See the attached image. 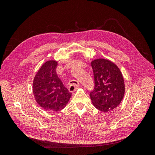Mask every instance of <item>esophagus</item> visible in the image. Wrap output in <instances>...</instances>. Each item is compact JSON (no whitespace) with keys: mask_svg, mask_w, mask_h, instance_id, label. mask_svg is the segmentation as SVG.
Masks as SVG:
<instances>
[{"mask_svg":"<svg viewBox=\"0 0 155 155\" xmlns=\"http://www.w3.org/2000/svg\"><path fill=\"white\" fill-rule=\"evenodd\" d=\"M79 87V83L77 82V83H74L72 84V85H70L69 87V91L70 92H74Z\"/></svg>","mask_w":155,"mask_h":155,"instance_id":"obj_1","label":"esophagus"}]
</instances>
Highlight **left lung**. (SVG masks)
Listing matches in <instances>:
<instances>
[{"instance_id": "1", "label": "left lung", "mask_w": 155, "mask_h": 155, "mask_svg": "<svg viewBox=\"0 0 155 155\" xmlns=\"http://www.w3.org/2000/svg\"><path fill=\"white\" fill-rule=\"evenodd\" d=\"M95 87L90 96L97 109L107 112L113 110L122 101L125 94L123 75L111 61L98 58L91 61Z\"/></svg>"}]
</instances>
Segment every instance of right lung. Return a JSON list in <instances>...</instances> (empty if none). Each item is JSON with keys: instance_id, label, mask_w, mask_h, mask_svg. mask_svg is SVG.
Wrapping results in <instances>:
<instances>
[{"instance_id": "add662e5", "label": "right lung", "mask_w": 155, "mask_h": 155, "mask_svg": "<svg viewBox=\"0 0 155 155\" xmlns=\"http://www.w3.org/2000/svg\"><path fill=\"white\" fill-rule=\"evenodd\" d=\"M58 61L49 60L36 73L33 81L34 96L46 110L59 111L66 107L72 93L65 87L56 73Z\"/></svg>"}]
</instances>
